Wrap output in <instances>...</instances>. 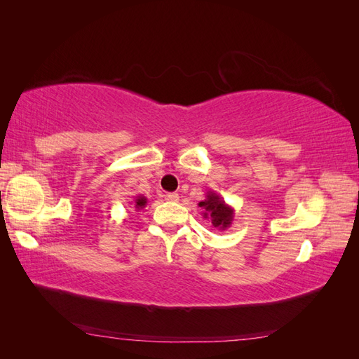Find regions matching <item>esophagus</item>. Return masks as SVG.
<instances>
[{
    "instance_id": "34e87169",
    "label": "esophagus",
    "mask_w": 359,
    "mask_h": 359,
    "mask_svg": "<svg viewBox=\"0 0 359 359\" xmlns=\"http://www.w3.org/2000/svg\"><path fill=\"white\" fill-rule=\"evenodd\" d=\"M168 201L170 202H178L180 201V194L178 193H168Z\"/></svg>"
}]
</instances>
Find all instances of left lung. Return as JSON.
<instances>
[{"instance_id": "obj_1", "label": "left lung", "mask_w": 359, "mask_h": 359, "mask_svg": "<svg viewBox=\"0 0 359 359\" xmlns=\"http://www.w3.org/2000/svg\"><path fill=\"white\" fill-rule=\"evenodd\" d=\"M199 206L203 219L210 220L217 229L226 231L227 227H231L235 217V210L223 201L219 193L214 190L206 191V196L202 202H199Z\"/></svg>"}]
</instances>
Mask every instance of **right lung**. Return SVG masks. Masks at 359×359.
Returning <instances> with one entry per match:
<instances>
[{
    "instance_id": "add662e5",
    "label": "right lung",
    "mask_w": 359,
    "mask_h": 359,
    "mask_svg": "<svg viewBox=\"0 0 359 359\" xmlns=\"http://www.w3.org/2000/svg\"><path fill=\"white\" fill-rule=\"evenodd\" d=\"M147 198L145 196H142V194H139V196H136V199H135V208H136V211H139V210H144L145 206H147Z\"/></svg>"
}]
</instances>
